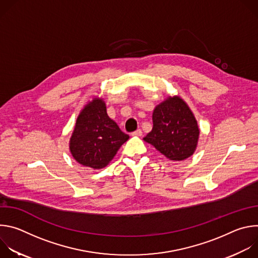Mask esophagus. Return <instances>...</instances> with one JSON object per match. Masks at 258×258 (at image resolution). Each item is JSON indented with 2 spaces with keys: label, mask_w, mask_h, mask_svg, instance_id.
<instances>
[{
  "label": "esophagus",
  "mask_w": 258,
  "mask_h": 258,
  "mask_svg": "<svg viewBox=\"0 0 258 258\" xmlns=\"http://www.w3.org/2000/svg\"><path fill=\"white\" fill-rule=\"evenodd\" d=\"M132 135H133V136H136V137H141V136L143 135V132H142L141 130H137V131L134 132Z\"/></svg>",
  "instance_id": "esophagus-1"
}]
</instances>
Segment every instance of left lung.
I'll return each mask as SVG.
<instances>
[{
  "instance_id": "8db88e82",
  "label": "left lung",
  "mask_w": 258,
  "mask_h": 258,
  "mask_svg": "<svg viewBox=\"0 0 258 258\" xmlns=\"http://www.w3.org/2000/svg\"><path fill=\"white\" fill-rule=\"evenodd\" d=\"M152 131L144 138L166 158L174 161L192 156L197 148L200 130L188 104L178 96H168L152 115Z\"/></svg>"
}]
</instances>
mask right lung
<instances>
[{"label":"right lung","mask_w":258,"mask_h":258,"mask_svg":"<svg viewBox=\"0 0 258 258\" xmlns=\"http://www.w3.org/2000/svg\"><path fill=\"white\" fill-rule=\"evenodd\" d=\"M130 136L110 118L102 98L95 97L82 109L69 140V150L80 164L93 169L107 166Z\"/></svg>","instance_id":"obj_1"}]
</instances>
